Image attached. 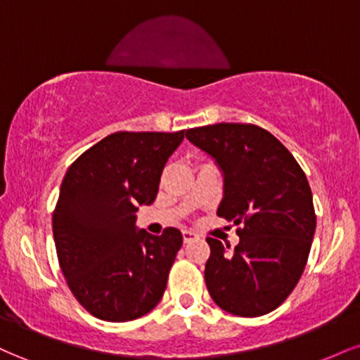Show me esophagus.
<instances>
[{
    "label": "esophagus",
    "instance_id": "1",
    "mask_svg": "<svg viewBox=\"0 0 360 360\" xmlns=\"http://www.w3.org/2000/svg\"><path fill=\"white\" fill-rule=\"evenodd\" d=\"M194 238H198V235L191 232V230H183V240L184 242H191Z\"/></svg>",
    "mask_w": 360,
    "mask_h": 360
}]
</instances>
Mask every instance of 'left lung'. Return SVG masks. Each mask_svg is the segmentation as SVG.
<instances>
[{
  "instance_id": "1",
  "label": "left lung",
  "mask_w": 360,
  "mask_h": 360,
  "mask_svg": "<svg viewBox=\"0 0 360 360\" xmlns=\"http://www.w3.org/2000/svg\"><path fill=\"white\" fill-rule=\"evenodd\" d=\"M186 139L213 157L223 176L217 214L240 225L232 250L208 237L205 281L225 311L260 316L291 295L316 229L308 179L274 135L250 123L191 128Z\"/></svg>"
}]
</instances>
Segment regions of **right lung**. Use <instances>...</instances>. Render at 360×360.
I'll return each mask as SVG.
<instances>
[{"instance_id": "add662e5", "label": "right lung", "mask_w": 360, "mask_h": 360, "mask_svg": "<svg viewBox=\"0 0 360 360\" xmlns=\"http://www.w3.org/2000/svg\"><path fill=\"white\" fill-rule=\"evenodd\" d=\"M184 130L117 131L65 172L52 214L62 274L76 300L106 321L147 315L162 298L183 235L139 230V206L154 203L160 174Z\"/></svg>"}]
</instances>
